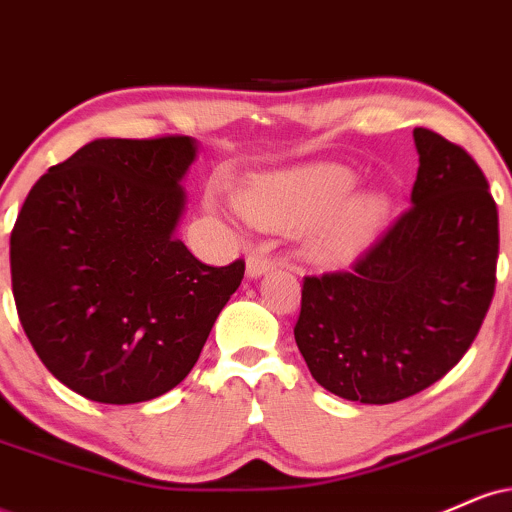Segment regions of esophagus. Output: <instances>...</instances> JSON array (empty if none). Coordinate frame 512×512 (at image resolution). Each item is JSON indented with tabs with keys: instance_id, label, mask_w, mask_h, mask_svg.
<instances>
[{
	"instance_id": "1",
	"label": "esophagus",
	"mask_w": 512,
	"mask_h": 512,
	"mask_svg": "<svg viewBox=\"0 0 512 512\" xmlns=\"http://www.w3.org/2000/svg\"><path fill=\"white\" fill-rule=\"evenodd\" d=\"M245 269H248V276L250 279H260V276H264L269 272V269H274V262L269 260L264 252H250L248 260H245Z\"/></svg>"
}]
</instances>
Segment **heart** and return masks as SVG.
I'll return each instance as SVG.
<instances>
[{
	"mask_svg": "<svg viewBox=\"0 0 512 512\" xmlns=\"http://www.w3.org/2000/svg\"><path fill=\"white\" fill-rule=\"evenodd\" d=\"M356 178L342 166H303L245 182L238 209L267 231H301L305 250L320 264H346L373 243L390 214L378 192L351 195Z\"/></svg>",
	"mask_w": 512,
	"mask_h": 512,
	"instance_id": "b5f03b06",
	"label": "heart"
}]
</instances>
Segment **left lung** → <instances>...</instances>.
Returning a JSON list of instances; mask_svg holds the SVG:
<instances>
[{"instance_id":"1","label":"left lung","mask_w":512,"mask_h":512,"mask_svg":"<svg viewBox=\"0 0 512 512\" xmlns=\"http://www.w3.org/2000/svg\"><path fill=\"white\" fill-rule=\"evenodd\" d=\"M411 209L351 272L305 276L293 337L332 395L390 404L426 390L467 354L493 289L498 209L481 168L414 129Z\"/></svg>"}]
</instances>
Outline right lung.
<instances>
[{
  "label": "right lung",
  "instance_id": "right-lung-1",
  "mask_svg": "<svg viewBox=\"0 0 512 512\" xmlns=\"http://www.w3.org/2000/svg\"><path fill=\"white\" fill-rule=\"evenodd\" d=\"M197 139H93L28 192L11 231L19 320L81 397L137 404L187 378L245 264L209 267L178 238Z\"/></svg>",
  "mask_w": 512,
  "mask_h": 512
}]
</instances>
